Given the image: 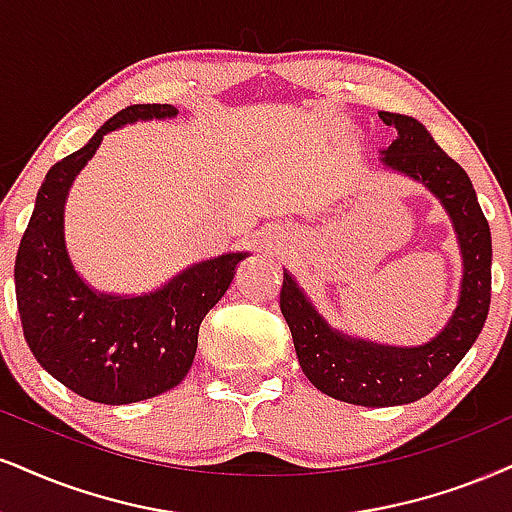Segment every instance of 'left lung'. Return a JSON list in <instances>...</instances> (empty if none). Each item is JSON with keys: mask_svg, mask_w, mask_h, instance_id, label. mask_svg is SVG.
I'll list each match as a JSON object with an SVG mask.
<instances>
[{"mask_svg": "<svg viewBox=\"0 0 512 512\" xmlns=\"http://www.w3.org/2000/svg\"><path fill=\"white\" fill-rule=\"evenodd\" d=\"M380 118L396 130V140L380 151L377 168L425 187L456 232L463 277L451 318L425 344H380L327 323L289 270L280 292L296 358L313 387L368 408L403 406L430 394L475 344L491 301V232L468 173L441 151L420 121L389 111H380Z\"/></svg>", "mask_w": 512, "mask_h": 512, "instance_id": "1", "label": "left lung"}]
</instances>
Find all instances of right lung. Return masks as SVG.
Returning <instances> with one entry per match:
<instances>
[{
  "mask_svg": "<svg viewBox=\"0 0 512 512\" xmlns=\"http://www.w3.org/2000/svg\"><path fill=\"white\" fill-rule=\"evenodd\" d=\"M175 116L178 106L135 104L109 118L44 175L18 246L14 282L25 342L37 363L82 399L123 406L178 387L192 368L201 320L249 256L232 251L192 263L144 294L99 292L75 270L63 220L80 170L109 132Z\"/></svg>",
  "mask_w": 512,
  "mask_h": 512,
  "instance_id": "right-lung-1",
  "label": "right lung"
}]
</instances>
